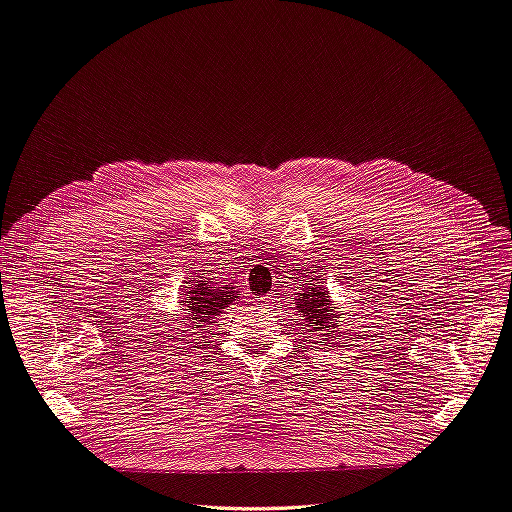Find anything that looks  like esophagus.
<instances>
[{
	"label": "esophagus",
	"instance_id": "obj_1",
	"mask_svg": "<svg viewBox=\"0 0 512 512\" xmlns=\"http://www.w3.org/2000/svg\"><path fill=\"white\" fill-rule=\"evenodd\" d=\"M258 300V304H264V302H269V298H256Z\"/></svg>",
	"mask_w": 512,
	"mask_h": 512
}]
</instances>
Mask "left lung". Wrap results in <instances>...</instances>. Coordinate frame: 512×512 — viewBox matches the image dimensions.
<instances>
[{"instance_id":"8db88e82","label":"left lung","mask_w":512,"mask_h":512,"mask_svg":"<svg viewBox=\"0 0 512 512\" xmlns=\"http://www.w3.org/2000/svg\"><path fill=\"white\" fill-rule=\"evenodd\" d=\"M312 285V283H310ZM298 308L300 312L304 314V323H308V327H312L314 331H323V329H337V319L333 314V306L329 304V296L327 291H323L321 287H308L306 294H302V298H298ZM334 323L331 324L330 321ZM339 331V329H337ZM335 335V331H331ZM327 335L325 333V339L323 344L327 342ZM339 339V337H337Z\"/></svg>"}]
</instances>
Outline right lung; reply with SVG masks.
<instances>
[{"label":"right lung","instance_id":"obj_1","mask_svg":"<svg viewBox=\"0 0 512 512\" xmlns=\"http://www.w3.org/2000/svg\"><path fill=\"white\" fill-rule=\"evenodd\" d=\"M239 291L231 285H223V287H208V283L193 279L191 287L183 294V304L187 310L183 319H179V323L198 329V333L206 331L204 327L210 325V321L214 316H218L223 312V308H227L231 302L239 300ZM189 331V329H187Z\"/></svg>","mask_w":512,"mask_h":512}]
</instances>
